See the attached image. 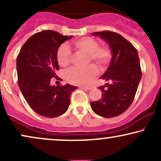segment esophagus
Wrapping results in <instances>:
<instances>
[{
    "label": "esophagus",
    "instance_id": "1",
    "mask_svg": "<svg viewBox=\"0 0 161 161\" xmlns=\"http://www.w3.org/2000/svg\"><path fill=\"white\" fill-rule=\"evenodd\" d=\"M80 88L82 89V90L90 91V90H91V89H92V87H84V86H81Z\"/></svg>",
    "mask_w": 161,
    "mask_h": 161
}]
</instances>
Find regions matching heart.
<instances>
[{"label": "heart", "instance_id": "b5f03b06", "mask_svg": "<svg viewBox=\"0 0 161 161\" xmlns=\"http://www.w3.org/2000/svg\"><path fill=\"white\" fill-rule=\"evenodd\" d=\"M73 46L77 51L87 54V62L92 61L101 69L108 65L111 58V51L108 47H99L94 38L85 37L73 42ZM57 61L62 67H67L70 63L72 53L67 45H62L57 51ZM98 75V69L93 64L86 68H71L65 74V79L69 83L76 85H89Z\"/></svg>", "mask_w": 161, "mask_h": 161}]
</instances>
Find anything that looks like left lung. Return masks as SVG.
<instances>
[{
  "label": "left lung",
  "instance_id": "obj_1",
  "mask_svg": "<svg viewBox=\"0 0 161 161\" xmlns=\"http://www.w3.org/2000/svg\"><path fill=\"white\" fill-rule=\"evenodd\" d=\"M108 44L111 60L108 68L100 79L106 82L99 89L102 98L91 103L93 111L103 117L119 116L129 108L135 98L142 73L138 53L134 46L119 34L110 31L93 32Z\"/></svg>",
  "mask_w": 161,
  "mask_h": 161
}]
</instances>
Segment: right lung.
Instances as JSON below:
<instances>
[{"label": "right lung", "instance_id": "right-lung-1", "mask_svg": "<svg viewBox=\"0 0 161 161\" xmlns=\"http://www.w3.org/2000/svg\"><path fill=\"white\" fill-rule=\"evenodd\" d=\"M73 36H64L53 30H43L31 36L20 50L16 62L18 83L30 107L43 117L62 115L68 109L70 94L76 86L50 85V79L59 69L57 51Z\"/></svg>", "mask_w": 161, "mask_h": 161}]
</instances>
